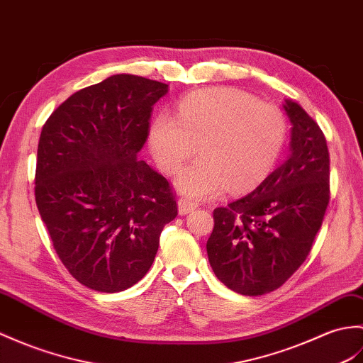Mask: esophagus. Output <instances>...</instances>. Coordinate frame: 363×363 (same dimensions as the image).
I'll return each mask as SVG.
<instances>
[{"label":"esophagus","instance_id":"34e87169","mask_svg":"<svg viewBox=\"0 0 363 363\" xmlns=\"http://www.w3.org/2000/svg\"><path fill=\"white\" fill-rule=\"evenodd\" d=\"M198 207L196 202H193L190 199H185V198H181L178 201V210H179V215H187L190 212H193Z\"/></svg>","mask_w":363,"mask_h":363}]
</instances>
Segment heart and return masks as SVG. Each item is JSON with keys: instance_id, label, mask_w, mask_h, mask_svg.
Instances as JSON below:
<instances>
[{"instance_id": "b5f03b06", "label": "heart", "mask_w": 363, "mask_h": 363, "mask_svg": "<svg viewBox=\"0 0 363 363\" xmlns=\"http://www.w3.org/2000/svg\"><path fill=\"white\" fill-rule=\"evenodd\" d=\"M284 138L280 109L225 86L184 97L179 117L157 114L148 131L151 153L167 174L178 173L199 145V161L176 179L181 191L199 199L221 195L229 185L233 193L257 187L274 168Z\"/></svg>"}]
</instances>
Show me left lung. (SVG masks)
Segmentation results:
<instances>
[{"label":"left lung","mask_w":363,"mask_h":363,"mask_svg":"<svg viewBox=\"0 0 363 363\" xmlns=\"http://www.w3.org/2000/svg\"><path fill=\"white\" fill-rule=\"evenodd\" d=\"M289 156L258 187L213 210L207 255L218 280L241 296H263L306 259L330 202V153L320 126L292 100Z\"/></svg>","instance_id":"1"}]
</instances>
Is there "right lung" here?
<instances>
[{
	"mask_svg": "<svg viewBox=\"0 0 363 363\" xmlns=\"http://www.w3.org/2000/svg\"><path fill=\"white\" fill-rule=\"evenodd\" d=\"M168 85L116 74L75 92L40 134L35 201L58 258L89 289L121 292L151 267L178 215L170 184L139 151Z\"/></svg>",
	"mask_w": 363,
	"mask_h": 363,
	"instance_id": "obj_1",
	"label": "right lung"
}]
</instances>
